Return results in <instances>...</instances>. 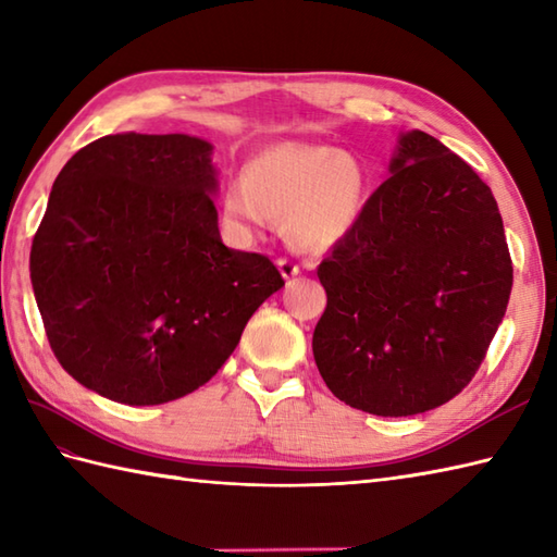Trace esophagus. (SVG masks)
<instances>
[{"label":"esophagus","instance_id":"obj_1","mask_svg":"<svg viewBox=\"0 0 557 557\" xmlns=\"http://www.w3.org/2000/svg\"><path fill=\"white\" fill-rule=\"evenodd\" d=\"M276 264H278L281 276L286 278V281H290V278H295V276L300 274V264H298V262H293V259H288V257H281Z\"/></svg>","mask_w":557,"mask_h":557}]
</instances>
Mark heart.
Wrapping results in <instances>:
<instances>
[{
  "label": "heart",
  "instance_id": "b5f03b06",
  "mask_svg": "<svg viewBox=\"0 0 557 557\" xmlns=\"http://www.w3.org/2000/svg\"><path fill=\"white\" fill-rule=\"evenodd\" d=\"M367 202V169L350 152L319 143H281L243 166L224 190V214L240 228H262L269 214L302 250H326L355 228Z\"/></svg>",
  "mask_w": 557,
  "mask_h": 557
}]
</instances>
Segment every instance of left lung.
Listing matches in <instances>:
<instances>
[{
  "instance_id": "1",
  "label": "left lung",
  "mask_w": 557,
  "mask_h": 557,
  "mask_svg": "<svg viewBox=\"0 0 557 557\" xmlns=\"http://www.w3.org/2000/svg\"><path fill=\"white\" fill-rule=\"evenodd\" d=\"M388 178L317 276L312 336L331 393L379 417H410L460 393L496 336L512 259L488 185L424 131L400 133Z\"/></svg>"
}]
</instances>
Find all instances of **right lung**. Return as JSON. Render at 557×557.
<instances>
[{"mask_svg": "<svg viewBox=\"0 0 557 557\" xmlns=\"http://www.w3.org/2000/svg\"><path fill=\"white\" fill-rule=\"evenodd\" d=\"M212 143L116 133L73 154L30 247L59 364L102 398L162 405L212 379L269 295L271 259L219 236Z\"/></svg>", "mask_w": 557, "mask_h": 557, "instance_id": "right-lung-1", "label": "right lung"}]
</instances>
